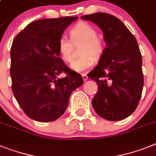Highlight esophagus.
I'll return each mask as SVG.
<instances>
[{"instance_id":"esophagus-1","label":"esophagus","mask_w":156,"mask_h":156,"mask_svg":"<svg viewBox=\"0 0 156 156\" xmlns=\"http://www.w3.org/2000/svg\"><path fill=\"white\" fill-rule=\"evenodd\" d=\"M82 77H83V80L84 81L87 80V79H88V77H87V76L86 75V74H84V73H83V74H82Z\"/></svg>"}]
</instances>
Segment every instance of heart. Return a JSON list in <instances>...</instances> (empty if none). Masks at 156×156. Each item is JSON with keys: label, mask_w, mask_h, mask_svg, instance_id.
I'll return each mask as SVG.
<instances>
[{"label": "heart", "mask_w": 156, "mask_h": 156, "mask_svg": "<svg viewBox=\"0 0 156 156\" xmlns=\"http://www.w3.org/2000/svg\"><path fill=\"white\" fill-rule=\"evenodd\" d=\"M95 28L85 22H81L73 27L70 31L71 41L73 44L80 42L83 45L80 50V57L71 64V68L80 73L88 69L93 64V60L98 62L104 56L106 45L100 38ZM69 40L61 37L59 40L58 49L65 62L70 63L73 60V44Z\"/></svg>", "instance_id": "1"}]
</instances>
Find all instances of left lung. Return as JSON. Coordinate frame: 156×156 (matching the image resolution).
I'll return each instance as SVG.
<instances>
[{
  "label": "left lung",
  "instance_id": "8db88e82",
  "mask_svg": "<svg viewBox=\"0 0 156 156\" xmlns=\"http://www.w3.org/2000/svg\"><path fill=\"white\" fill-rule=\"evenodd\" d=\"M80 18L98 25L107 45L97 66L87 74L98 85L92 107L107 120L125 119L138 106L144 87L142 56L137 41L112 15L97 12Z\"/></svg>",
  "mask_w": 156,
  "mask_h": 156
}]
</instances>
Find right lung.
I'll return each instance as SVG.
<instances>
[{"instance_id":"obj_1","label":"right lung","mask_w":156,"mask_h":156,"mask_svg":"<svg viewBox=\"0 0 156 156\" xmlns=\"http://www.w3.org/2000/svg\"><path fill=\"white\" fill-rule=\"evenodd\" d=\"M77 16L38 20L15 37L11 47L12 89L24 113L39 122L60 118L69 106L72 92L83 84L59 56V40ZM62 72L67 76L57 78Z\"/></svg>"}]
</instances>
